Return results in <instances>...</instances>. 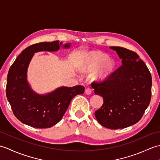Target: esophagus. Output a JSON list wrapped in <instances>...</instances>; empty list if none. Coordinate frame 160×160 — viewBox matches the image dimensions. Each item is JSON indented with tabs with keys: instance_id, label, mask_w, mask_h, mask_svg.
I'll use <instances>...</instances> for the list:
<instances>
[{
	"instance_id": "34e87169",
	"label": "esophagus",
	"mask_w": 160,
	"mask_h": 160,
	"mask_svg": "<svg viewBox=\"0 0 160 160\" xmlns=\"http://www.w3.org/2000/svg\"><path fill=\"white\" fill-rule=\"evenodd\" d=\"M91 92H92V91H91V88H87V89H85V93L87 94V95H90L91 93Z\"/></svg>"
}]
</instances>
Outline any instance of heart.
<instances>
[{"label": "heart", "mask_w": 160, "mask_h": 160, "mask_svg": "<svg viewBox=\"0 0 160 160\" xmlns=\"http://www.w3.org/2000/svg\"><path fill=\"white\" fill-rule=\"evenodd\" d=\"M100 67L95 75L98 79H104L113 71L114 62L108 59L107 54L101 52H92L87 56L84 62L81 67V71L84 73H91Z\"/></svg>", "instance_id": "b5f03b06"}]
</instances>
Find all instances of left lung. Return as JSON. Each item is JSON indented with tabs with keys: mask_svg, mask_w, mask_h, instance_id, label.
I'll return each instance as SVG.
<instances>
[{
	"mask_svg": "<svg viewBox=\"0 0 160 160\" xmlns=\"http://www.w3.org/2000/svg\"><path fill=\"white\" fill-rule=\"evenodd\" d=\"M122 59V66L101 81H94V93L103 98L95 112L98 122L110 129L136 124L150 104L152 78L138 54L120 47H111Z\"/></svg>",
	"mask_w": 160,
	"mask_h": 160,
	"instance_id": "8db88e82",
	"label": "left lung"
}]
</instances>
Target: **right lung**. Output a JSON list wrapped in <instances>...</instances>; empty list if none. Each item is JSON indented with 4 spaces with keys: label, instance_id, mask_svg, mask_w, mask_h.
I'll return each instance as SVG.
<instances>
[{
    "label": "right lung",
    "instance_id": "obj_1",
    "mask_svg": "<svg viewBox=\"0 0 160 160\" xmlns=\"http://www.w3.org/2000/svg\"><path fill=\"white\" fill-rule=\"evenodd\" d=\"M61 42H44L24 49L10 67L7 78L6 96L13 113L23 124L45 128L56 124L64 115L74 96L84 93V87H60L52 93L40 96L30 89L27 81V69L33 53L40 51L58 50ZM64 47H69L66 44Z\"/></svg>",
    "mask_w": 160,
    "mask_h": 160
}]
</instances>
